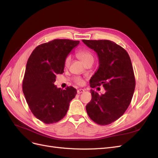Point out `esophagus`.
<instances>
[{"mask_svg": "<svg viewBox=\"0 0 158 158\" xmlns=\"http://www.w3.org/2000/svg\"><path fill=\"white\" fill-rule=\"evenodd\" d=\"M83 92H84V89H79L77 90V94H80L83 93Z\"/></svg>", "mask_w": 158, "mask_h": 158, "instance_id": "34e87169", "label": "esophagus"}]
</instances>
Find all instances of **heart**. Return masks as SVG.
<instances>
[{"label":"heart","instance_id":"b5f03b06","mask_svg":"<svg viewBox=\"0 0 158 158\" xmlns=\"http://www.w3.org/2000/svg\"><path fill=\"white\" fill-rule=\"evenodd\" d=\"M77 56L84 63H86V62L89 60L94 59V56L92 54V52L86 49H81L78 51L77 52ZM70 56L69 55L66 56L64 59V66H68L70 63ZM74 80V82L78 84H82L83 83L82 79L80 77H75Z\"/></svg>","mask_w":158,"mask_h":158}]
</instances>
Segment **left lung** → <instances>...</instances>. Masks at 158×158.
<instances>
[{
	"mask_svg": "<svg viewBox=\"0 0 158 158\" xmlns=\"http://www.w3.org/2000/svg\"><path fill=\"white\" fill-rule=\"evenodd\" d=\"M82 41L97 52L99 69L89 80L92 88L103 85L106 92L99 95L91 89L92 99L86 106L89 118L107 125L120 118L130 105L135 88V77L128 52L109 40Z\"/></svg>",
	"mask_w": 158,
	"mask_h": 158,
	"instance_id": "left-lung-1",
	"label": "left lung"
}]
</instances>
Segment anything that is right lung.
<instances>
[{
  "instance_id": "add662e5",
  "label": "right lung",
  "mask_w": 158,
  "mask_h": 158,
  "mask_svg": "<svg viewBox=\"0 0 158 158\" xmlns=\"http://www.w3.org/2000/svg\"><path fill=\"white\" fill-rule=\"evenodd\" d=\"M79 43L70 40L45 43L38 45L27 60L23 93L32 113L45 124L60 121L77 93L72 86L57 88L54 82L56 75L63 73L65 58Z\"/></svg>"
}]
</instances>
